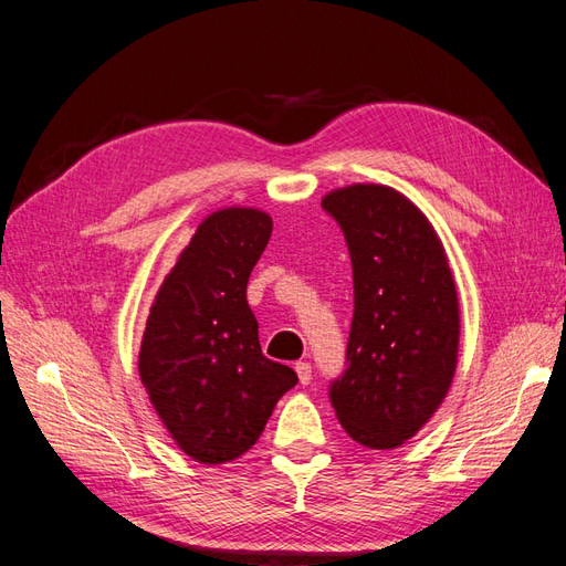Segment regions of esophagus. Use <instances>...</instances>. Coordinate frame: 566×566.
Returning <instances> with one entry per match:
<instances>
[{
	"label": "esophagus",
	"mask_w": 566,
	"mask_h": 566,
	"mask_svg": "<svg viewBox=\"0 0 566 566\" xmlns=\"http://www.w3.org/2000/svg\"><path fill=\"white\" fill-rule=\"evenodd\" d=\"M295 370L300 375V382L302 385H310L312 382V364L310 361H297Z\"/></svg>",
	"instance_id": "obj_1"
}]
</instances>
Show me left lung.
Instances as JSON below:
<instances>
[{
	"label": "left lung",
	"mask_w": 566,
	"mask_h": 566,
	"mask_svg": "<svg viewBox=\"0 0 566 566\" xmlns=\"http://www.w3.org/2000/svg\"><path fill=\"white\" fill-rule=\"evenodd\" d=\"M339 224L354 271L347 370L331 385L345 432L361 447L399 449L451 389L460 306L434 227L382 184L335 188L321 200Z\"/></svg>",
	"instance_id": "left-lung-1"
}]
</instances>
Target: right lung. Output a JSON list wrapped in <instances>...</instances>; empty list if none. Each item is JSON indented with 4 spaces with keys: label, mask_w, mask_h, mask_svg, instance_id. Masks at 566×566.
<instances>
[{
    "label": "right lung",
    "mask_w": 566,
    "mask_h": 566,
    "mask_svg": "<svg viewBox=\"0 0 566 566\" xmlns=\"http://www.w3.org/2000/svg\"><path fill=\"white\" fill-rule=\"evenodd\" d=\"M273 221L224 208L200 221L150 304L139 352L148 399L177 447L202 465L248 453L297 373L269 361L245 290Z\"/></svg>",
    "instance_id": "obj_1"
}]
</instances>
